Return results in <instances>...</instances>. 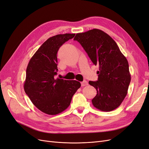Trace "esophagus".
I'll use <instances>...</instances> for the list:
<instances>
[{
    "mask_svg": "<svg viewBox=\"0 0 149 149\" xmlns=\"http://www.w3.org/2000/svg\"><path fill=\"white\" fill-rule=\"evenodd\" d=\"M81 86H87L88 84V83L87 81L84 80L81 83Z\"/></svg>",
    "mask_w": 149,
    "mask_h": 149,
    "instance_id": "1",
    "label": "esophagus"
}]
</instances>
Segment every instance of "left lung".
Segmentation results:
<instances>
[{
    "mask_svg": "<svg viewBox=\"0 0 149 149\" xmlns=\"http://www.w3.org/2000/svg\"><path fill=\"white\" fill-rule=\"evenodd\" d=\"M74 40L81 45L93 64L99 65L98 80L89 81L97 91L93 106L107 112L118 108L127 95L131 79L126 58L114 40L101 30L76 33Z\"/></svg>",
    "mask_w": 149,
    "mask_h": 149,
    "instance_id": "obj_1",
    "label": "left lung"
}]
</instances>
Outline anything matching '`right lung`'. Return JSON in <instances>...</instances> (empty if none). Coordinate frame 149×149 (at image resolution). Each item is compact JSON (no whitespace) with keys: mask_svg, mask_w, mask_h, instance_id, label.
I'll return each instance as SVG.
<instances>
[{"mask_svg":"<svg viewBox=\"0 0 149 149\" xmlns=\"http://www.w3.org/2000/svg\"><path fill=\"white\" fill-rule=\"evenodd\" d=\"M74 33L59 34L49 38L31 58L24 84L25 93L38 109L48 115H56L70 105L72 97L81 87L76 80L55 79L57 52Z\"/></svg>","mask_w":149,"mask_h":149,"instance_id":"1","label":"right lung"}]
</instances>
